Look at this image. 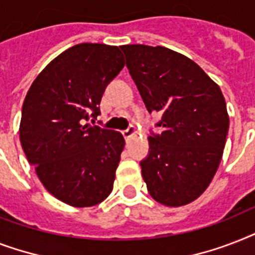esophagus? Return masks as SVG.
<instances>
[{"instance_id": "34e87169", "label": "esophagus", "mask_w": 255, "mask_h": 255, "mask_svg": "<svg viewBox=\"0 0 255 255\" xmlns=\"http://www.w3.org/2000/svg\"><path fill=\"white\" fill-rule=\"evenodd\" d=\"M137 132H139V129H137L135 126H131V127H128L126 131H123V136L126 139H131L132 136H135Z\"/></svg>"}]
</instances>
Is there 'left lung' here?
<instances>
[{
	"instance_id": "obj_1",
	"label": "left lung",
	"mask_w": 255,
	"mask_h": 255,
	"mask_svg": "<svg viewBox=\"0 0 255 255\" xmlns=\"http://www.w3.org/2000/svg\"><path fill=\"white\" fill-rule=\"evenodd\" d=\"M127 67L161 135L149 136L141 174L153 200L182 206L201 196L221 163L229 115L221 88L185 55L163 46L124 45Z\"/></svg>"
}]
</instances>
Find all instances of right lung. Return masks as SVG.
I'll use <instances>...</instances> for the list:
<instances>
[{"label":"right lung","instance_id":"obj_1","mask_svg":"<svg viewBox=\"0 0 255 255\" xmlns=\"http://www.w3.org/2000/svg\"><path fill=\"white\" fill-rule=\"evenodd\" d=\"M123 67L118 46L79 43L54 58L26 94L21 145L46 190L67 205H98L112 192L126 141L87 122Z\"/></svg>","mask_w":255,"mask_h":255}]
</instances>
